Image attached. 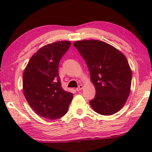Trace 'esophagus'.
<instances>
[{"mask_svg":"<svg viewBox=\"0 0 152 152\" xmlns=\"http://www.w3.org/2000/svg\"><path fill=\"white\" fill-rule=\"evenodd\" d=\"M83 85H81V84H80L79 86H78V88H76V90L78 91H81V89H83Z\"/></svg>","mask_w":152,"mask_h":152,"instance_id":"esophagus-1","label":"esophagus"}]
</instances>
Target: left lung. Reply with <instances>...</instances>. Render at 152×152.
<instances>
[{
  "mask_svg": "<svg viewBox=\"0 0 152 152\" xmlns=\"http://www.w3.org/2000/svg\"><path fill=\"white\" fill-rule=\"evenodd\" d=\"M74 46L83 57L96 89L89 102L96 112L109 116L123 107L129 96L132 72L120 50L98 40L75 41Z\"/></svg>",
  "mask_w": 152,
  "mask_h": 152,
  "instance_id": "left-lung-1",
  "label": "left lung"
}]
</instances>
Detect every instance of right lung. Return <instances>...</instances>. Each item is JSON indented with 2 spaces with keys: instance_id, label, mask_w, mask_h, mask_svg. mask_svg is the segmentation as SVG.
<instances>
[{
  "instance_id": "1",
  "label": "right lung",
  "mask_w": 152,
  "mask_h": 152,
  "mask_svg": "<svg viewBox=\"0 0 152 152\" xmlns=\"http://www.w3.org/2000/svg\"><path fill=\"white\" fill-rule=\"evenodd\" d=\"M71 42L61 41L41 47L31 56L23 74L26 101L40 116L57 119L67 112L73 94L63 89L58 64Z\"/></svg>"
}]
</instances>
